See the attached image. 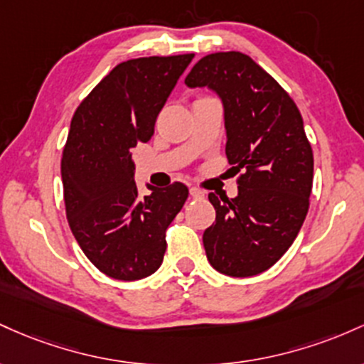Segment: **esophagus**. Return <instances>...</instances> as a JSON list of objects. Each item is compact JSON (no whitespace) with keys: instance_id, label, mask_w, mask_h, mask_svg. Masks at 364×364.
<instances>
[{"instance_id":"1","label":"esophagus","mask_w":364,"mask_h":364,"mask_svg":"<svg viewBox=\"0 0 364 364\" xmlns=\"http://www.w3.org/2000/svg\"><path fill=\"white\" fill-rule=\"evenodd\" d=\"M189 193H191V196H193L194 199H201V198H204V193H203L201 189H198V187H191Z\"/></svg>"}]
</instances>
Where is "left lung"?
Instances as JSON below:
<instances>
[{
    "mask_svg": "<svg viewBox=\"0 0 364 364\" xmlns=\"http://www.w3.org/2000/svg\"><path fill=\"white\" fill-rule=\"evenodd\" d=\"M186 85L218 94L227 160L244 171L235 198L208 194L216 211L203 234L208 261L228 277L258 275L292 246L308 215L313 151L303 117L270 73L239 51L204 56Z\"/></svg>",
    "mask_w": 364,
    "mask_h": 364,
    "instance_id": "8db88e82",
    "label": "left lung"
}]
</instances>
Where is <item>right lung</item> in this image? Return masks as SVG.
Segmentation results:
<instances>
[{
    "mask_svg": "<svg viewBox=\"0 0 364 364\" xmlns=\"http://www.w3.org/2000/svg\"><path fill=\"white\" fill-rule=\"evenodd\" d=\"M194 55L117 65L77 108L61 158L68 225L89 261L117 280L161 267L165 230L186 203L181 182L137 191L132 149L154 134L158 113Z\"/></svg>",
    "mask_w": 364,
    "mask_h": 364,
    "instance_id": "right-lung-1",
    "label": "right lung"
}]
</instances>
